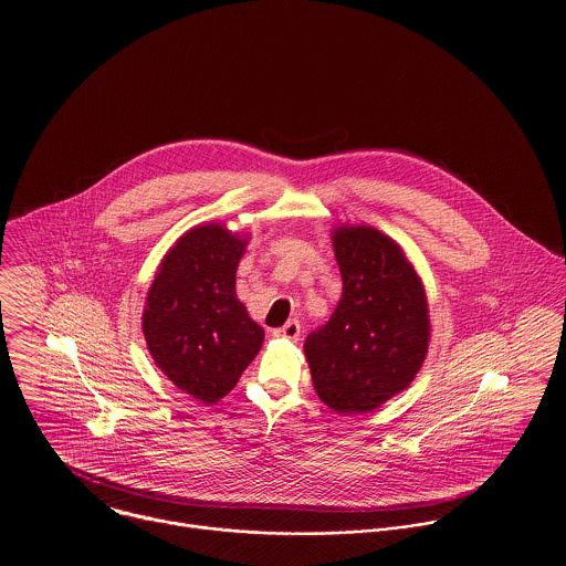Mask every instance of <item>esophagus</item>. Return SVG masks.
<instances>
[{
    "instance_id": "esophagus-1",
    "label": "esophagus",
    "mask_w": 566,
    "mask_h": 566,
    "mask_svg": "<svg viewBox=\"0 0 566 566\" xmlns=\"http://www.w3.org/2000/svg\"><path fill=\"white\" fill-rule=\"evenodd\" d=\"M300 334H302V325H300V321H295V318L273 332V336L286 338V340H300Z\"/></svg>"
}]
</instances>
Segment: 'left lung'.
Listing matches in <instances>:
<instances>
[{
	"label": "left lung",
	"instance_id": "left-lung-1",
	"mask_svg": "<svg viewBox=\"0 0 566 566\" xmlns=\"http://www.w3.org/2000/svg\"><path fill=\"white\" fill-rule=\"evenodd\" d=\"M343 295L306 343L318 399L338 415H363L410 386L430 345L423 282L399 243L371 226L332 232Z\"/></svg>",
	"mask_w": 566,
	"mask_h": 566
}]
</instances>
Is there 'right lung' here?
Here are the masks:
<instances>
[{
  "instance_id": "obj_1",
  "label": "right lung",
  "mask_w": 566,
  "mask_h": 566,
  "mask_svg": "<svg viewBox=\"0 0 566 566\" xmlns=\"http://www.w3.org/2000/svg\"><path fill=\"white\" fill-rule=\"evenodd\" d=\"M248 243V234L221 223L190 228L160 260L145 297L143 334L154 363L201 403L223 399L264 340L237 297Z\"/></svg>"
}]
</instances>
